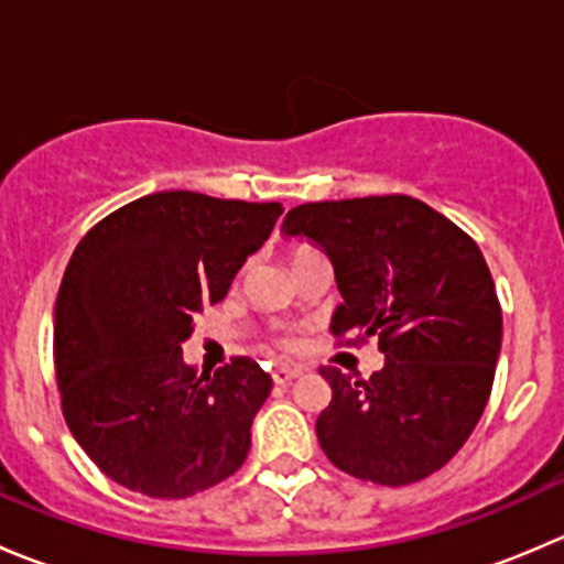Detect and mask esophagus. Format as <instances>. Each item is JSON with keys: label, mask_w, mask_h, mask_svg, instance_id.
Wrapping results in <instances>:
<instances>
[{"label": "esophagus", "mask_w": 564, "mask_h": 564, "mask_svg": "<svg viewBox=\"0 0 564 564\" xmlns=\"http://www.w3.org/2000/svg\"><path fill=\"white\" fill-rule=\"evenodd\" d=\"M300 373H303V368L278 366L275 371H272V382H275V384H286V382H292V379H297Z\"/></svg>", "instance_id": "34e87169"}]
</instances>
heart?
Segmentation results:
<instances>
[{
	"label": "heart",
	"mask_w": 564,
	"mask_h": 564,
	"mask_svg": "<svg viewBox=\"0 0 564 564\" xmlns=\"http://www.w3.org/2000/svg\"><path fill=\"white\" fill-rule=\"evenodd\" d=\"M314 253H318V250L311 248V246H294L292 248V264H297V261L308 259V256H314ZM281 344L289 346V340H281Z\"/></svg>",
	"instance_id": "b5f03b06"
}]
</instances>
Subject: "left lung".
<instances>
[{"mask_svg": "<svg viewBox=\"0 0 564 564\" xmlns=\"http://www.w3.org/2000/svg\"><path fill=\"white\" fill-rule=\"evenodd\" d=\"M283 231L333 261L338 346L379 338L384 355L371 379L318 368L333 388L316 420L324 456L379 486L434 475L475 431L502 346V308L477 242L403 193L300 204Z\"/></svg>", "mask_w": 564, "mask_h": 564, "instance_id": "obj_1", "label": "left lung"}]
</instances>
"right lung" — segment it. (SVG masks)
<instances>
[{
    "mask_svg": "<svg viewBox=\"0 0 564 564\" xmlns=\"http://www.w3.org/2000/svg\"><path fill=\"white\" fill-rule=\"evenodd\" d=\"M281 213L278 202L150 193L73 250L54 308L56 384L67 429L113 482L185 499L242 466L270 373L231 357L196 377L182 340Z\"/></svg>",
    "mask_w": 564,
    "mask_h": 564,
    "instance_id": "1",
    "label": "right lung"
}]
</instances>
